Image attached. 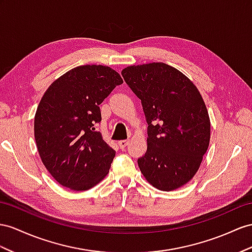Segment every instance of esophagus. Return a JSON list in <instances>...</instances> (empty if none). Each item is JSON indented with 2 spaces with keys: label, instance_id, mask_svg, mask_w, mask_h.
<instances>
[{
  "label": "esophagus",
  "instance_id": "34e87169",
  "mask_svg": "<svg viewBox=\"0 0 252 252\" xmlns=\"http://www.w3.org/2000/svg\"><path fill=\"white\" fill-rule=\"evenodd\" d=\"M127 144H128V140H126V139H125V140H120L119 143H118L120 149H125V148L127 146Z\"/></svg>",
  "mask_w": 252,
  "mask_h": 252
}]
</instances>
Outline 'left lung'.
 I'll use <instances>...</instances> for the list:
<instances>
[{"instance_id": "8db88e82", "label": "left lung", "mask_w": 252, "mask_h": 252, "mask_svg": "<svg viewBox=\"0 0 252 252\" xmlns=\"http://www.w3.org/2000/svg\"><path fill=\"white\" fill-rule=\"evenodd\" d=\"M121 74L141 100L148 124L147 152L137 160L141 173L159 190L181 188L196 175L210 144L201 94L188 76L164 63L128 66Z\"/></svg>"}]
</instances>
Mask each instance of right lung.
<instances>
[{
    "mask_svg": "<svg viewBox=\"0 0 252 252\" xmlns=\"http://www.w3.org/2000/svg\"><path fill=\"white\" fill-rule=\"evenodd\" d=\"M124 83L114 69L84 64L55 80L43 94L34 120V135L43 165L71 190H87L107 175L116 151L95 131L99 105Z\"/></svg>",
    "mask_w": 252,
    "mask_h": 252,
    "instance_id": "right-lung-1",
    "label": "right lung"
}]
</instances>
